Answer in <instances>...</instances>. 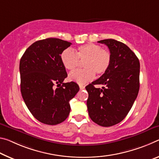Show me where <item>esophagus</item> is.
<instances>
[{"label":"esophagus","instance_id":"obj_1","mask_svg":"<svg viewBox=\"0 0 159 159\" xmlns=\"http://www.w3.org/2000/svg\"><path fill=\"white\" fill-rule=\"evenodd\" d=\"M79 87H80V90H83V89H84V88H85V87L84 85H82V84H80L79 85Z\"/></svg>","mask_w":159,"mask_h":159}]
</instances>
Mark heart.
<instances>
[{"label": "heart", "instance_id": "b5f03b06", "mask_svg": "<svg viewBox=\"0 0 159 159\" xmlns=\"http://www.w3.org/2000/svg\"><path fill=\"white\" fill-rule=\"evenodd\" d=\"M111 52L103 49L102 46L96 43H87L80 46L76 52L67 48L62 52L61 60L62 65L68 70H73L80 61H84V69L75 70L69 74L70 81L80 84L92 81L95 73L102 75L108 70L111 62Z\"/></svg>", "mask_w": 159, "mask_h": 159}]
</instances>
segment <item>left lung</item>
<instances>
[{
	"label": "left lung",
	"mask_w": 159,
	"mask_h": 159,
	"mask_svg": "<svg viewBox=\"0 0 159 159\" xmlns=\"http://www.w3.org/2000/svg\"><path fill=\"white\" fill-rule=\"evenodd\" d=\"M109 48L111 66L98 80L86 87L90 118L103 127L121 122L130 111L139 89V59L125 44L112 39L98 41ZM101 84L102 88L94 85Z\"/></svg>",
	"instance_id": "8db88e82"
}]
</instances>
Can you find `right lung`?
Here are the masks:
<instances>
[{
    "instance_id": "add662e5",
    "label": "right lung",
    "mask_w": 159,
    "mask_h": 159,
    "mask_svg": "<svg viewBox=\"0 0 159 159\" xmlns=\"http://www.w3.org/2000/svg\"><path fill=\"white\" fill-rule=\"evenodd\" d=\"M71 43L48 38L32 43L20 62L21 93L34 118L54 125L69 116L70 101L79 92L77 83H64L67 75L61 55Z\"/></svg>"
}]
</instances>
